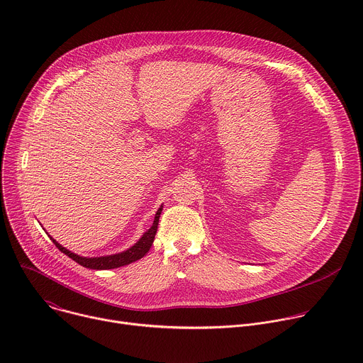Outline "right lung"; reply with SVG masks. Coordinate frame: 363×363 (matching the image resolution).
<instances>
[{"instance_id":"right-lung-1","label":"right lung","mask_w":363,"mask_h":363,"mask_svg":"<svg viewBox=\"0 0 363 363\" xmlns=\"http://www.w3.org/2000/svg\"><path fill=\"white\" fill-rule=\"evenodd\" d=\"M162 208H160L155 214V220L152 227L143 234V237L129 250L119 252V254H113V255H106V257H93V258H87V257H80L72 251H69L67 248L62 247L56 240H53V237H50L53 240V242L56 244V247L65 252L66 255H69L72 260H74L76 263H79L80 266L86 267V269H93V270H109V269H118L122 266H128L139 258H142L150 248L153 240H155V234H157L158 230V224H160V216H161Z\"/></svg>"}]
</instances>
